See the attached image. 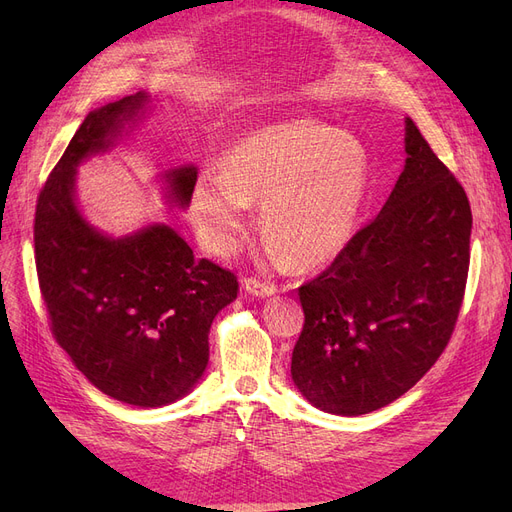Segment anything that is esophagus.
Instances as JSON below:
<instances>
[{
  "label": "esophagus",
  "instance_id": "esophagus-1",
  "mask_svg": "<svg viewBox=\"0 0 512 512\" xmlns=\"http://www.w3.org/2000/svg\"><path fill=\"white\" fill-rule=\"evenodd\" d=\"M242 288H245V292H249V294H253V297H259V299H270L276 294L274 284H267V282H261V280H255V278L242 280Z\"/></svg>",
  "mask_w": 512,
  "mask_h": 512
}]
</instances>
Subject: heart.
<instances>
[{
	"mask_svg": "<svg viewBox=\"0 0 512 512\" xmlns=\"http://www.w3.org/2000/svg\"><path fill=\"white\" fill-rule=\"evenodd\" d=\"M369 182V155L348 132L307 118L257 128L236 141L224 168L205 170L191 191V215L207 251L226 257L261 201L263 253L301 267L334 261L351 240Z\"/></svg>",
	"mask_w": 512,
	"mask_h": 512,
	"instance_id": "heart-1",
	"label": "heart"
}]
</instances>
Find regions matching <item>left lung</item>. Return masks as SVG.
<instances>
[{
	"label": "left lung",
	"mask_w": 512,
	"mask_h": 512,
	"mask_svg": "<svg viewBox=\"0 0 512 512\" xmlns=\"http://www.w3.org/2000/svg\"><path fill=\"white\" fill-rule=\"evenodd\" d=\"M405 168L369 226L299 288L294 386L319 411L357 417L411 390L446 348L469 272L463 186L405 118Z\"/></svg>",
	"instance_id": "obj_1"
}]
</instances>
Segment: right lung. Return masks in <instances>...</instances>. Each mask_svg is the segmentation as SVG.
<instances>
[{"label":"right lung","mask_w":512,"mask_h":512,"mask_svg":"<svg viewBox=\"0 0 512 512\" xmlns=\"http://www.w3.org/2000/svg\"><path fill=\"white\" fill-rule=\"evenodd\" d=\"M149 103L151 95L139 91L89 112L35 213V261L53 336L97 390L141 409L172 405L199 384L213 319L238 294L236 276L195 259L172 226L112 236L78 205V166L128 137ZM159 180L172 209L191 205L195 164Z\"/></svg>","instance_id":"add662e5"}]
</instances>
